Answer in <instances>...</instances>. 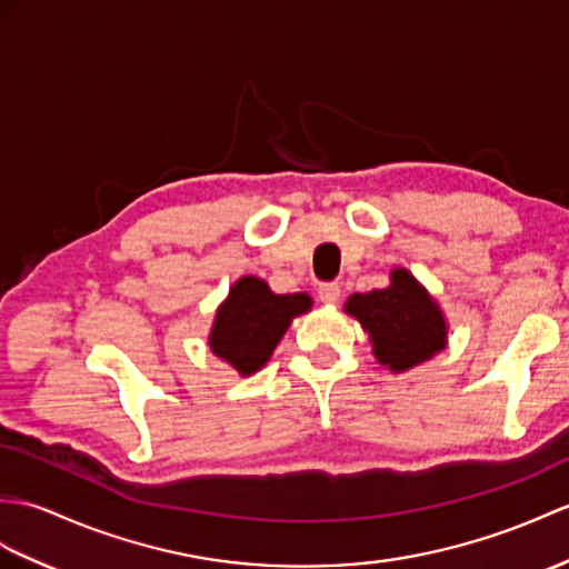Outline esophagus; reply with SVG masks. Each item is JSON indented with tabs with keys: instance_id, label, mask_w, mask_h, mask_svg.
<instances>
[{
	"instance_id": "obj_1",
	"label": "esophagus",
	"mask_w": 569,
	"mask_h": 569,
	"mask_svg": "<svg viewBox=\"0 0 569 569\" xmlns=\"http://www.w3.org/2000/svg\"><path fill=\"white\" fill-rule=\"evenodd\" d=\"M317 296H320V300L327 302V306H335L341 296V286L339 283H322L320 288H317Z\"/></svg>"
}]
</instances>
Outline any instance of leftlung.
Returning <instances> with one entry per match:
<instances>
[{"mask_svg": "<svg viewBox=\"0 0 569 569\" xmlns=\"http://www.w3.org/2000/svg\"><path fill=\"white\" fill-rule=\"evenodd\" d=\"M345 310L361 322L378 363L402 373L446 347V317L429 290L407 269L390 271V286L353 293Z\"/></svg>", "mask_w": 569, "mask_h": 569, "instance_id": "obj_1", "label": "left lung"}]
</instances>
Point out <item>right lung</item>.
I'll return each instance as SVG.
<instances>
[{"instance_id": "right-lung-1", "label": "right lung", "mask_w": 569, "mask_h": 569, "mask_svg": "<svg viewBox=\"0 0 569 569\" xmlns=\"http://www.w3.org/2000/svg\"><path fill=\"white\" fill-rule=\"evenodd\" d=\"M310 308L308 293L279 296L257 276H242L216 312L208 347L240 376H252L271 359L293 317Z\"/></svg>"}]
</instances>
